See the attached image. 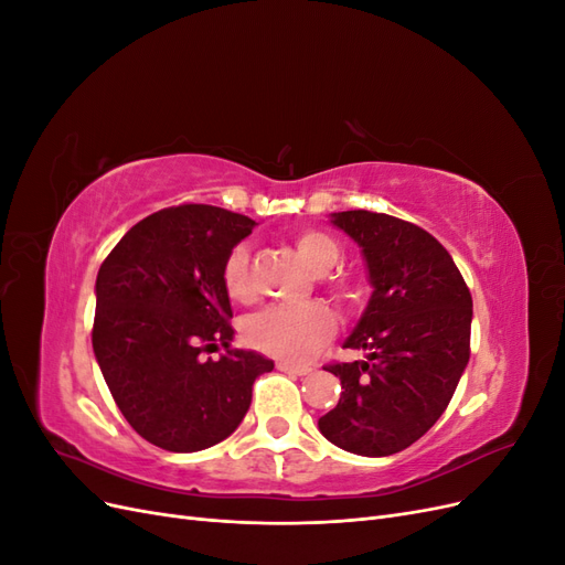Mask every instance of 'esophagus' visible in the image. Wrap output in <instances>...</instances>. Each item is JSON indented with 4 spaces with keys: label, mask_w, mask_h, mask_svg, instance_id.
I'll return each mask as SVG.
<instances>
[{
    "label": "esophagus",
    "mask_w": 565,
    "mask_h": 565,
    "mask_svg": "<svg viewBox=\"0 0 565 565\" xmlns=\"http://www.w3.org/2000/svg\"><path fill=\"white\" fill-rule=\"evenodd\" d=\"M278 370H280V372H287V374H295V377H303V374L311 372V367H306V365H289V363H278Z\"/></svg>",
    "instance_id": "1"
}]
</instances>
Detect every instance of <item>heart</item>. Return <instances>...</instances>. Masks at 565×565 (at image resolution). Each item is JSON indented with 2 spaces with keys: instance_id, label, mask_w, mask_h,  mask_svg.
<instances>
[{
  "instance_id": "b5f03b06",
  "label": "heart",
  "mask_w": 565,
  "mask_h": 565,
  "mask_svg": "<svg viewBox=\"0 0 565 565\" xmlns=\"http://www.w3.org/2000/svg\"><path fill=\"white\" fill-rule=\"evenodd\" d=\"M295 247L303 264L318 276L328 273L339 262V245L328 233L301 231L295 235ZM247 268L249 249L245 245L233 247L224 264V287L233 301L252 299ZM332 292L341 301L355 299V287L344 280L332 282ZM332 332L334 316L320 301L303 306H276V309H266L245 322V339L252 349L289 363L311 361Z\"/></svg>"
}]
</instances>
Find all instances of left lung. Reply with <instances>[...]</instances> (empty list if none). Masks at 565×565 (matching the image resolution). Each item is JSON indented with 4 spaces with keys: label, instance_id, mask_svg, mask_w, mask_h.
Instances as JSON below:
<instances>
[{
    "label": "left lung",
    "instance_id": "8db88e82",
    "mask_svg": "<svg viewBox=\"0 0 565 565\" xmlns=\"http://www.w3.org/2000/svg\"><path fill=\"white\" fill-rule=\"evenodd\" d=\"M330 224L361 247L372 295L344 339L365 361L330 365L341 382L320 434L361 457L413 446L446 413L469 363L473 303L452 256L396 216L334 212Z\"/></svg>",
    "mask_w": 565,
    "mask_h": 565
}]
</instances>
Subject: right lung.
<instances>
[{"mask_svg":"<svg viewBox=\"0 0 565 565\" xmlns=\"http://www.w3.org/2000/svg\"><path fill=\"white\" fill-rule=\"evenodd\" d=\"M252 218L181 204L125 233L96 276L94 355L131 429L169 452H198L245 419L252 384L273 361L233 349L224 264ZM224 345L218 362L204 348Z\"/></svg>","mask_w":565,"mask_h":565,"instance_id":"right-lung-1","label":"right lung"}]
</instances>
